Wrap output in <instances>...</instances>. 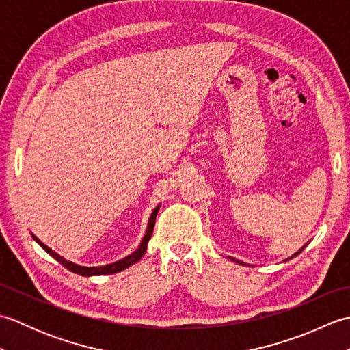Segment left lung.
<instances>
[{
	"instance_id": "8db88e82",
	"label": "left lung",
	"mask_w": 350,
	"mask_h": 350,
	"mask_svg": "<svg viewBox=\"0 0 350 350\" xmlns=\"http://www.w3.org/2000/svg\"><path fill=\"white\" fill-rule=\"evenodd\" d=\"M306 247H307V243H306V245H304V247H302V248H301L299 251H296V252H295V254H293L292 257H288V258H286V260H284V262H287V260H290V258H293V257H296V256H298V254H299V252H301V251H302L304 248H306ZM227 258H230V260H232V262H234V263H237V265H242V266H248L247 263H243V262H241V260H236V258H233V257H227Z\"/></svg>"
}]
</instances>
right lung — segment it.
<instances>
[{
    "instance_id": "obj_1",
    "label": "right lung",
    "mask_w": 350,
    "mask_h": 350,
    "mask_svg": "<svg viewBox=\"0 0 350 350\" xmlns=\"http://www.w3.org/2000/svg\"><path fill=\"white\" fill-rule=\"evenodd\" d=\"M161 204H158L154 207V211L152 212L150 218H148V224H147V230H146V234L143 237V241H141L139 247L132 252V254L126 256L122 260H117V262L114 263H109V265H105V266H81V265H77V263H72L69 262V260H66L64 257H62L60 254H57L55 251H52L49 247H46L43 242H40L39 237H36L34 234L33 239L40 245V247L48 252V254L51 257H54L58 263H62L66 269H69L70 272L73 273H78V275H83V277H93V275H111V273H117V272H122L124 271L126 267L132 266L133 263H137L138 260L144 256V252L147 250V243L148 241H150L152 237V233H153V227H154V221H156V215H158V211H159Z\"/></svg>"
}]
</instances>
